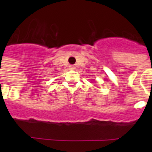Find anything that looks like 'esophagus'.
Instances as JSON below:
<instances>
[{"label": "esophagus", "instance_id": "1", "mask_svg": "<svg viewBox=\"0 0 152 152\" xmlns=\"http://www.w3.org/2000/svg\"><path fill=\"white\" fill-rule=\"evenodd\" d=\"M75 68H76V67L74 66V65H70V66H69V69H75Z\"/></svg>", "mask_w": 152, "mask_h": 152}]
</instances>
